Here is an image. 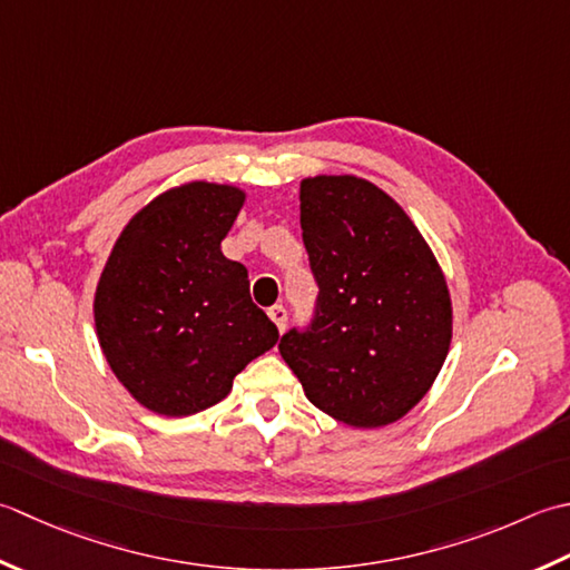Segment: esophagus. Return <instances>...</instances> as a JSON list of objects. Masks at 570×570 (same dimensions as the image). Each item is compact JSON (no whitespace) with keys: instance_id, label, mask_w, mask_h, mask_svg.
Instances as JSON below:
<instances>
[{"instance_id":"1","label":"esophagus","mask_w":570,"mask_h":570,"mask_svg":"<svg viewBox=\"0 0 570 570\" xmlns=\"http://www.w3.org/2000/svg\"><path fill=\"white\" fill-rule=\"evenodd\" d=\"M268 315H271V320L275 322V327L281 330V332H285V324H287V309H285L283 305H273V307L268 309Z\"/></svg>"}]
</instances>
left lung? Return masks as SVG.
<instances>
[{
    "label": "left lung",
    "instance_id": "obj_1",
    "mask_svg": "<svg viewBox=\"0 0 570 570\" xmlns=\"http://www.w3.org/2000/svg\"><path fill=\"white\" fill-rule=\"evenodd\" d=\"M299 226L320 287L281 350L305 396L354 428L399 421L443 366L452 307L443 271L403 208L358 177L299 184Z\"/></svg>",
    "mask_w": 570,
    "mask_h": 570
}]
</instances>
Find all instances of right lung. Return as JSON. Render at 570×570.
<instances>
[{"label":"right lung","instance_id":"add662e5","mask_svg":"<svg viewBox=\"0 0 570 570\" xmlns=\"http://www.w3.org/2000/svg\"><path fill=\"white\" fill-rule=\"evenodd\" d=\"M246 194L191 181L125 226L96 289V330L115 376L159 415L228 396L236 374L273 350L277 327L250 299L248 271L220 253Z\"/></svg>","mask_w":570,"mask_h":570}]
</instances>
